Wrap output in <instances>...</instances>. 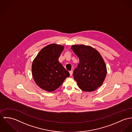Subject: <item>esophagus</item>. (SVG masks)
Returning <instances> with one entry per match:
<instances>
[{
	"label": "esophagus",
	"instance_id": "1",
	"mask_svg": "<svg viewBox=\"0 0 132 132\" xmlns=\"http://www.w3.org/2000/svg\"><path fill=\"white\" fill-rule=\"evenodd\" d=\"M69 73H70V76H72V73H73V71H72V70H71V71H69Z\"/></svg>",
	"mask_w": 132,
	"mask_h": 132
}]
</instances>
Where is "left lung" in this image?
Returning <instances> with one entry per match:
<instances>
[{
	"label": "left lung",
	"mask_w": 132,
	"mask_h": 132,
	"mask_svg": "<svg viewBox=\"0 0 132 132\" xmlns=\"http://www.w3.org/2000/svg\"><path fill=\"white\" fill-rule=\"evenodd\" d=\"M71 48L79 59L73 73L78 87L84 91L92 92L100 87L107 69L100 53L93 47L85 45H73Z\"/></svg>",
	"instance_id": "left-lung-1"
}]
</instances>
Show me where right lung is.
<instances>
[{"label": "right lung", "instance_id": "1", "mask_svg": "<svg viewBox=\"0 0 132 132\" xmlns=\"http://www.w3.org/2000/svg\"><path fill=\"white\" fill-rule=\"evenodd\" d=\"M64 46L51 44L44 47L32 65V76L36 84L42 89L51 92L63 84L70 74L58 61Z\"/></svg>", "mask_w": 132, "mask_h": 132}]
</instances>
